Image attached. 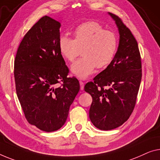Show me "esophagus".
<instances>
[{
	"label": "esophagus",
	"mask_w": 160,
	"mask_h": 160,
	"mask_svg": "<svg viewBox=\"0 0 160 160\" xmlns=\"http://www.w3.org/2000/svg\"><path fill=\"white\" fill-rule=\"evenodd\" d=\"M79 83H80V88H81V90H83V88H84V83H83L82 81H80Z\"/></svg>",
	"instance_id": "esophagus-1"
}]
</instances>
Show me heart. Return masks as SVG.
I'll return each mask as SVG.
<instances>
[{
    "label": "heart",
    "instance_id": "obj_1",
    "mask_svg": "<svg viewBox=\"0 0 160 160\" xmlns=\"http://www.w3.org/2000/svg\"><path fill=\"white\" fill-rule=\"evenodd\" d=\"M73 39L61 35L58 47L61 56L69 62H73L82 51L83 57L71 67L76 77L87 78L96 67H107L114 59L118 47L117 36L97 22L87 21L78 25L73 31Z\"/></svg>",
    "mask_w": 160,
    "mask_h": 160
}]
</instances>
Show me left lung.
Wrapping results in <instances>:
<instances>
[{
  "label": "left lung",
  "instance_id": "1",
  "mask_svg": "<svg viewBox=\"0 0 160 160\" xmlns=\"http://www.w3.org/2000/svg\"><path fill=\"white\" fill-rule=\"evenodd\" d=\"M109 15L119 28V47L112 63L84 87L92 97L91 122L101 130L114 129L127 121L136 104L142 75L137 40L121 18Z\"/></svg>",
  "mask_w": 160,
  "mask_h": 160
}]
</instances>
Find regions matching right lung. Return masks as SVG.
<instances>
[{
  "label": "right lung",
  "instance_id": "add662e5",
  "mask_svg": "<svg viewBox=\"0 0 160 160\" xmlns=\"http://www.w3.org/2000/svg\"><path fill=\"white\" fill-rule=\"evenodd\" d=\"M61 26L49 16L39 19L22 39L14 61L16 94L26 119L47 132L64 124L80 88L77 78L68 77L58 50Z\"/></svg>",
  "mask_w": 160,
  "mask_h": 160
}]
</instances>
